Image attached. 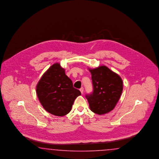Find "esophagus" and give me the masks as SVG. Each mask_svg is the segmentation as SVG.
I'll return each mask as SVG.
<instances>
[{
  "label": "esophagus",
  "mask_w": 159,
  "mask_h": 159,
  "mask_svg": "<svg viewBox=\"0 0 159 159\" xmlns=\"http://www.w3.org/2000/svg\"><path fill=\"white\" fill-rule=\"evenodd\" d=\"M80 91L82 94L83 93V92H84V89H83V87H81V88L80 89Z\"/></svg>",
  "instance_id": "esophagus-1"
}]
</instances>
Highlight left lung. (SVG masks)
<instances>
[{"label":"left lung","mask_w":159,"mask_h":159,"mask_svg":"<svg viewBox=\"0 0 159 159\" xmlns=\"http://www.w3.org/2000/svg\"><path fill=\"white\" fill-rule=\"evenodd\" d=\"M93 91L86 97L90 108L98 115L112 110L120 98L123 82L120 76L106 66L89 69Z\"/></svg>","instance_id":"8db88e82"}]
</instances>
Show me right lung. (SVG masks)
I'll return each instance as SVG.
<instances>
[{"label": "right lung", "instance_id": "right-lung-1", "mask_svg": "<svg viewBox=\"0 0 159 159\" xmlns=\"http://www.w3.org/2000/svg\"><path fill=\"white\" fill-rule=\"evenodd\" d=\"M39 101L43 108L55 116H65L71 111L75 100L81 95L73 86L65 69L54 63L43 75L36 87Z\"/></svg>", "mask_w": 159, "mask_h": 159}]
</instances>
